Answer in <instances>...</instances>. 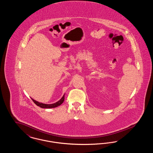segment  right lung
Here are the masks:
<instances>
[{
  "mask_svg": "<svg viewBox=\"0 0 153 153\" xmlns=\"http://www.w3.org/2000/svg\"><path fill=\"white\" fill-rule=\"evenodd\" d=\"M31 99L37 106H39L41 108H55V107H58L64 102V99H65V94L63 95L62 98L59 101L53 103V104H44L42 102H37L36 100L33 99L32 98H31Z\"/></svg>",
  "mask_w": 153,
  "mask_h": 153,
  "instance_id": "obj_1",
  "label": "right lung"
}]
</instances>
